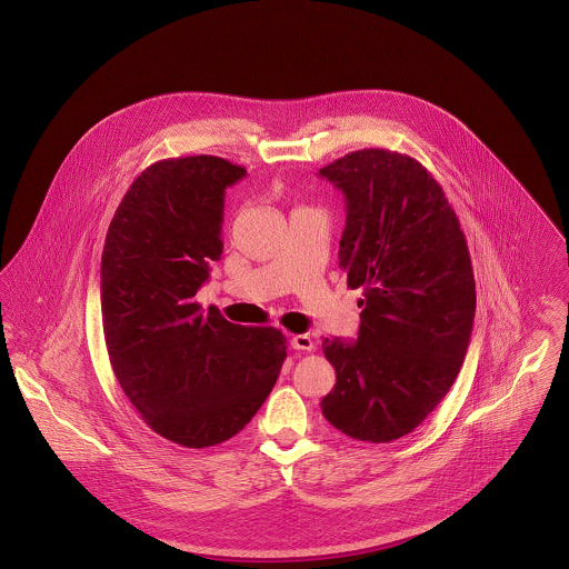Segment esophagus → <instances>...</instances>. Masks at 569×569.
<instances>
[{
	"label": "esophagus",
	"instance_id": "esophagus-1",
	"mask_svg": "<svg viewBox=\"0 0 569 569\" xmlns=\"http://www.w3.org/2000/svg\"><path fill=\"white\" fill-rule=\"evenodd\" d=\"M291 348L293 350H305V352H311L316 348L311 335H293L291 337Z\"/></svg>",
	"mask_w": 569,
	"mask_h": 569
}]
</instances>
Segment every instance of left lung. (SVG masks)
<instances>
[{
  "label": "left lung",
  "instance_id": "obj_1",
  "mask_svg": "<svg viewBox=\"0 0 569 569\" xmlns=\"http://www.w3.org/2000/svg\"><path fill=\"white\" fill-rule=\"evenodd\" d=\"M320 174L346 197L339 267L363 289L357 341L325 339L337 383L326 420L363 442L413 431L465 361L476 278L460 221L431 172L409 156L363 149Z\"/></svg>",
  "mask_w": 569,
  "mask_h": 569
}]
</instances>
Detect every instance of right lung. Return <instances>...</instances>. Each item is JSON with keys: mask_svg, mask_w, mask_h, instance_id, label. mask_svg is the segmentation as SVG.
<instances>
[{"mask_svg": "<svg viewBox=\"0 0 569 569\" xmlns=\"http://www.w3.org/2000/svg\"><path fill=\"white\" fill-rule=\"evenodd\" d=\"M244 172L214 156L151 163L122 197L102 247L113 375L140 418L188 449L237 436L287 359L278 328L232 325L194 300L223 253L226 188Z\"/></svg>", "mask_w": 569, "mask_h": 569, "instance_id": "add662e5", "label": "right lung"}]
</instances>
